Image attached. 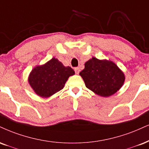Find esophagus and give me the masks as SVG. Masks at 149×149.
<instances>
[{
  "instance_id": "1",
  "label": "esophagus",
  "mask_w": 149,
  "mask_h": 149,
  "mask_svg": "<svg viewBox=\"0 0 149 149\" xmlns=\"http://www.w3.org/2000/svg\"><path fill=\"white\" fill-rule=\"evenodd\" d=\"M74 70H75V72H76V74H78V73H79V72H80V69H79V68H78V67L75 68Z\"/></svg>"
}]
</instances>
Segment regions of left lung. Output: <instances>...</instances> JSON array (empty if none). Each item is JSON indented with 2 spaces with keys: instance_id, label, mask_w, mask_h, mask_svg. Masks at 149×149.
I'll use <instances>...</instances> for the list:
<instances>
[{
  "instance_id": "8db88e82",
  "label": "left lung",
  "mask_w": 149,
  "mask_h": 149,
  "mask_svg": "<svg viewBox=\"0 0 149 149\" xmlns=\"http://www.w3.org/2000/svg\"><path fill=\"white\" fill-rule=\"evenodd\" d=\"M87 88L100 96L108 97L117 92L125 82V75L114 62L92 57L80 72Z\"/></svg>"
}]
</instances>
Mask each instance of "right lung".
<instances>
[{
  "instance_id": "1",
  "label": "right lung",
  "mask_w": 149,
  "mask_h": 149,
  "mask_svg": "<svg viewBox=\"0 0 149 149\" xmlns=\"http://www.w3.org/2000/svg\"><path fill=\"white\" fill-rule=\"evenodd\" d=\"M75 71L64 67L57 58L53 57L42 65L33 68L28 76V83L37 95L48 98L64 88L66 82Z\"/></svg>"
}]
</instances>
